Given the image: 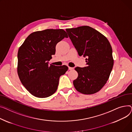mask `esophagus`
Instances as JSON below:
<instances>
[{
    "label": "esophagus",
    "instance_id": "esophagus-1",
    "mask_svg": "<svg viewBox=\"0 0 132 132\" xmlns=\"http://www.w3.org/2000/svg\"><path fill=\"white\" fill-rule=\"evenodd\" d=\"M73 69H74V68H72V67H69V70H73Z\"/></svg>",
    "mask_w": 132,
    "mask_h": 132
}]
</instances>
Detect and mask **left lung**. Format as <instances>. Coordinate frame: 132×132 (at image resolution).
I'll list each match as a JSON object with an SVG mask.
<instances>
[{
    "label": "left lung",
    "instance_id": "8db88e82",
    "mask_svg": "<svg viewBox=\"0 0 132 132\" xmlns=\"http://www.w3.org/2000/svg\"><path fill=\"white\" fill-rule=\"evenodd\" d=\"M79 55L86 58V67H76L78 73L73 80L77 91L84 94L98 92L109 78L113 65L112 50L107 38L89 26L66 29Z\"/></svg>",
    "mask_w": 132,
    "mask_h": 132
}]
</instances>
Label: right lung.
Listing matches in <instances>:
<instances>
[{"label": "right lung", "instance_id": "add662e5", "mask_svg": "<svg viewBox=\"0 0 132 132\" xmlns=\"http://www.w3.org/2000/svg\"><path fill=\"white\" fill-rule=\"evenodd\" d=\"M68 36L63 29H46L31 34L19 48L18 73L21 82L32 95L39 98L55 93L66 65H50L56 44Z\"/></svg>", "mask_w": 132, "mask_h": 132}]
</instances>
